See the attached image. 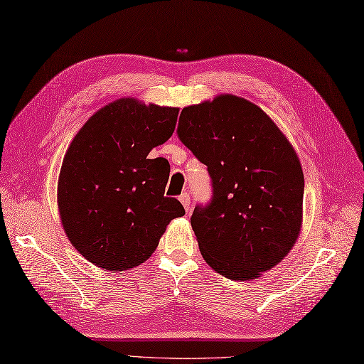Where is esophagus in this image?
Listing matches in <instances>:
<instances>
[{
	"label": "esophagus",
	"instance_id": "1",
	"mask_svg": "<svg viewBox=\"0 0 364 364\" xmlns=\"http://www.w3.org/2000/svg\"><path fill=\"white\" fill-rule=\"evenodd\" d=\"M180 201H181V204L184 206L186 212H189V209H191V195L188 192H183L180 195Z\"/></svg>",
	"mask_w": 364,
	"mask_h": 364
}]
</instances>
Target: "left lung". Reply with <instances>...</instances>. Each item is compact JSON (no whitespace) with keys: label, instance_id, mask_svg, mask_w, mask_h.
Instances as JSON below:
<instances>
[{"label":"left lung","instance_id":"8db88e82","mask_svg":"<svg viewBox=\"0 0 364 364\" xmlns=\"http://www.w3.org/2000/svg\"><path fill=\"white\" fill-rule=\"evenodd\" d=\"M176 132L212 178V201L191 218L203 258L229 279L258 278L300 235L304 176L295 149L266 112L230 93L184 107Z\"/></svg>","mask_w":364,"mask_h":364}]
</instances>
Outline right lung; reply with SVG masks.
Listing matches in <instances>:
<instances>
[{
    "label": "right lung",
    "mask_w": 364,
    "mask_h": 364,
    "mask_svg": "<svg viewBox=\"0 0 364 364\" xmlns=\"http://www.w3.org/2000/svg\"><path fill=\"white\" fill-rule=\"evenodd\" d=\"M178 107L119 98L73 136L61 164L57 201L72 246L112 272L144 263L167 225L184 215L164 197L171 166L149 154L175 130Z\"/></svg>",
    "instance_id": "add662e5"
}]
</instances>
